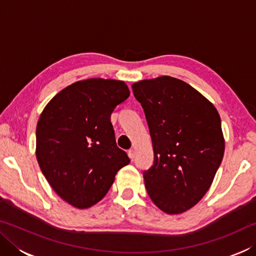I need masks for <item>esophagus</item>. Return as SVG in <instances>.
I'll return each mask as SVG.
<instances>
[{"mask_svg":"<svg viewBox=\"0 0 256 256\" xmlns=\"http://www.w3.org/2000/svg\"><path fill=\"white\" fill-rule=\"evenodd\" d=\"M128 157H130V159H134V157H136V149H130L128 150Z\"/></svg>","mask_w":256,"mask_h":256,"instance_id":"obj_1","label":"esophagus"}]
</instances>
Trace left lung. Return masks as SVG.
Listing matches in <instances>:
<instances>
[{
  "mask_svg": "<svg viewBox=\"0 0 256 256\" xmlns=\"http://www.w3.org/2000/svg\"><path fill=\"white\" fill-rule=\"evenodd\" d=\"M144 110L154 164L146 192L167 214L190 210L206 196L222 164L224 138L214 104L188 84L162 76L132 84Z\"/></svg>",
  "mask_w": 256,
  "mask_h": 256,
  "instance_id": "left-lung-1",
  "label": "left lung"
}]
</instances>
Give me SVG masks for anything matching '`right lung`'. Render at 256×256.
Here are the masks:
<instances>
[{
	"label": "right lung",
	"instance_id": "right-lung-1",
	"mask_svg": "<svg viewBox=\"0 0 256 256\" xmlns=\"http://www.w3.org/2000/svg\"><path fill=\"white\" fill-rule=\"evenodd\" d=\"M130 96L124 81L92 78L50 99L36 128V157L58 196L78 209L102 200L130 164L116 146L110 114Z\"/></svg>",
	"mask_w": 256,
	"mask_h": 256
}]
</instances>
